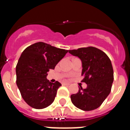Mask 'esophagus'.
<instances>
[{
  "label": "esophagus",
  "mask_w": 130,
  "mask_h": 130,
  "mask_svg": "<svg viewBox=\"0 0 130 130\" xmlns=\"http://www.w3.org/2000/svg\"><path fill=\"white\" fill-rule=\"evenodd\" d=\"M63 86H69L70 85L69 83H63Z\"/></svg>",
  "instance_id": "obj_1"
}]
</instances>
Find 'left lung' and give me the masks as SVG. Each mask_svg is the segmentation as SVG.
<instances>
[{
    "label": "left lung",
    "mask_w": 130,
    "mask_h": 130,
    "mask_svg": "<svg viewBox=\"0 0 130 130\" xmlns=\"http://www.w3.org/2000/svg\"><path fill=\"white\" fill-rule=\"evenodd\" d=\"M69 53L78 57L82 62V82L87 84L78 92L71 95V102L83 111L99 108L110 94L113 82V69L109 57L103 51L93 46L70 50Z\"/></svg>",
    "instance_id": "left-lung-1"
}]
</instances>
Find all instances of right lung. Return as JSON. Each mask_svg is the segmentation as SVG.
I'll return each mask as SVG.
<instances>
[{
	"instance_id": "add662e5",
	"label": "right lung",
	"mask_w": 130,
	"mask_h": 130,
	"mask_svg": "<svg viewBox=\"0 0 130 130\" xmlns=\"http://www.w3.org/2000/svg\"><path fill=\"white\" fill-rule=\"evenodd\" d=\"M68 51L39 42L23 51L16 66V83L23 99L36 109L53 103L61 83L50 82L47 72L54 69Z\"/></svg>"
}]
</instances>
